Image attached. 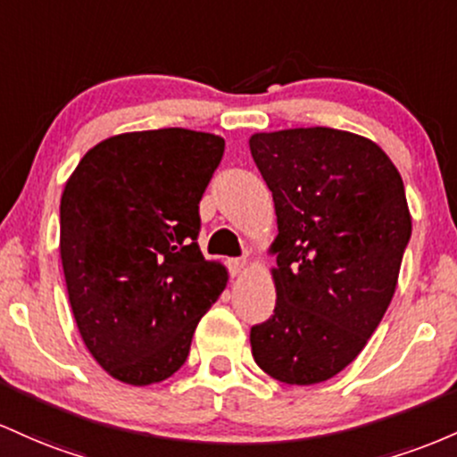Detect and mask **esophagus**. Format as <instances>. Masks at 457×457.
<instances>
[{
	"mask_svg": "<svg viewBox=\"0 0 457 457\" xmlns=\"http://www.w3.org/2000/svg\"><path fill=\"white\" fill-rule=\"evenodd\" d=\"M245 265H248V261H245V259H228V271H230V276L244 274Z\"/></svg>",
	"mask_w": 457,
	"mask_h": 457,
	"instance_id": "1",
	"label": "esophagus"
}]
</instances>
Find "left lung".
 <instances>
[{"label":"left lung","instance_id":"obj_1","mask_svg":"<svg viewBox=\"0 0 457 457\" xmlns=\"http://www.w3.org/2000/svg\"><path fill=\"white\" fill-rule=\"evenodd\" d=\"M278 235L274 315L250 328L254 362L285 384L326 382L376 332L412 233L397 168L376 142L330 127L254 133Z\"/></svg>","mask_w":457,"mask_h":457}]
</instances>
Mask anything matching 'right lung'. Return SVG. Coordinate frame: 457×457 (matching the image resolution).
I'll return each mask as SVG.
<instances>
[{
	"mask_svg": "<svg viewBox=\"0 0 457 457\" xmlns=\"http://www.w3.org/2000/svg\"><path fill=\"white\" fill-rule=\"evenodd\" d=\"M224 155L213 133L133 131L90 148L60 201V256L77 328L116 380L146 386L187 361L227 287L198 248V204Z\"/></svg>",
	"mask_w": 457,
	"mask_h": 457,
	"instance_id": "right-lung-1",
	"label": "right lung"
}]
</instances>
